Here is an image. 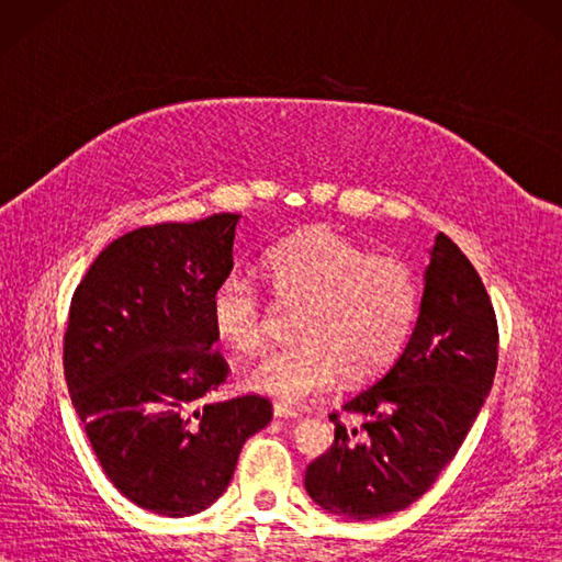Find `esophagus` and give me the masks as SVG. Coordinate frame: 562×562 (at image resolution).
<instances>
[{"instance_id": "34e87169", "label": "esophagus", "mask_w": 562, "mask_h": 562, "mask_svg": "<svg viewBox=\"0 0 562 562\" xmlns=\"http://www.w3.org/2000/svg\"><path fill=\"white\" fill-rule=\"evenodd\" d=\"M272 415L274 417H292V420L300 417V413H296L292 405H288V403H272Z\"/></svg>"}]
</instances>
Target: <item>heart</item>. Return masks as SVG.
I'll return each instance as SVG.
<instances>
[{"mask_svg":"<svg viewBox=\"0 0 562 562\" xmlns=\"http://www.w3.org/2000/svg\"><path fill=\"white\" fill-rule=\"evenodd\" d=\"M262 272L280 304H302L294 342L248 369L256 393L304 403L342 379L384 369L403 348L420 306V284L408 262L369 256L352 238L318 224L274 244ZM212 333L238 355L258 352L268 338V312L254 282L229 272L207 302Z\"/></svg>","mask_w":562,"mask_h":562,"instance_id":"b5f03b06","label":"heart"}]
</instances>
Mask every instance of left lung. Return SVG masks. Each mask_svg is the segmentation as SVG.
<instances>
[{"mask_svg":"<svg viewBox=\"0 0 562 562\" xmlns=\"http://www.w3.org/2000/svg\"><path fill=\"white\" fill-rule=\"evenodd\" d=\"M497 321L479 272L437 234L413 333L396 362L342 405L362 432L330 413L336 441L306 465L314 503L342 519H379L425 495L457 457L491 393Z\"/></svg>","mask_w":562,"mask_h":562,"instance_id":"8db88e82","label":"left lung"}]
</instances>
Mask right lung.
Instances as JSON below:
<instances>
[{
  "mask_svg": "<svg viewBox=\"0 0 562 562\" xmlns=\"http://www.w3.org/2000/svg\"><path fill=\"white\" fill-rule=\"evenodd\" d=\"M241 214L142 226L91 262L65 330L69 398L103 473L164 517L207 509L229 485L272 405L212 401L226 362L212 350L210 292L234 268Z\"/></svg>",
  "mask_w": 562,
  "mask_h": 562,
  "instance_id": "add662e5",
  "label": "right lung"
}]
</instances>
